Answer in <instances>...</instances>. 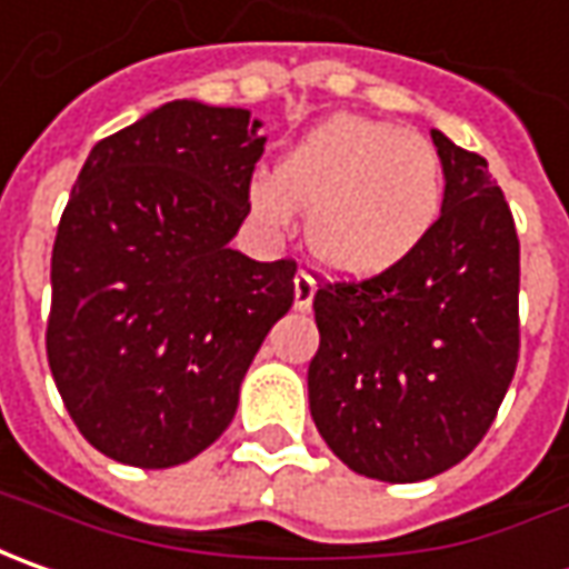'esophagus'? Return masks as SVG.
<instances>
[{"mask_svg":"<svg viewBox=\"0 0 569 569\" xmlns=\"http://www.w3.org/2000/svg\"><path fill=\"white\" fill-rule=\"evenodd\" d=\"M292 286H296V308H299V311H308L311 302H315L318 283H315L305 270H299V273H296V280H292Z\"/></svg>","mask_w":569,"mask_h":569,"instance_id":"esophagus-1","label":"esophagus"}]
</instances>
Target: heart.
I'll return each instance as SVG.
<instances>
[{"label":"heart","mask_w":569,"mask_h":569,"mask_svg":"<svg viewBox=\"0 0 569 569\" xmlns=\"http://www.w3.org/2000/svg\"><path fill=\"white\" fill-rule=\"evenodd\" d=\"M248 207L270 232L305 210V248L343 280L402 264L428 239L443 207L438 150L400 126L330 116L248 182Z\"/></svg>","instance_id":"b5f03b06"}]
</instances>
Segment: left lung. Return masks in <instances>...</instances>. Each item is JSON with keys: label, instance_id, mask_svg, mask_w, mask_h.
<instances>
[{"label": "left lung", "instance_id": "1", "mask_svg": "<svg viewBox=\"0 0 569 569\" xmlns=\"http://www.w3.org/2000/svg\"><path fill=\"white\" fill-rule=\"evenodd\" d=\"M435 229L402 264L315 292L308 402L327 447L368 479H435L498 416L519 359V239L479 153L431 131Z\"/></svg>", "mask_w": 569, "mask_h": 569}]
</instances>
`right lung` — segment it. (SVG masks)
Masks as SVG:
<instances>
[{
	"label": "right lung",
	"instance_id": "right-lung-1",
	"mask_svg": "<svg viewBox=\"0 0 569 569\" xmlns=\"http://www.w3.org/2000/svg\"><path fill=\"white\" fill-rule=\"evenodd\" d=\"M248 109L172 100L93 144L52 246L47 356L109 460L169 469L229 428L296 261L229 248L264 153Z\"/></svg>",
	"mask_w": 569,
	"mask_h": 569
}]
</instances>
